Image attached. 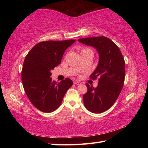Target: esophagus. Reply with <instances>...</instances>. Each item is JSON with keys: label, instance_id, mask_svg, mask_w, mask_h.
<instances>
[{"label": "esophagus", "instance_id": "1", "mask_svg": "<svg viewBox=\"0 0 148 148\" xmlns=\"http://www.w3.org/2000/svg\"><path fill=\"white\" fill-rule=\"evenodd\" d=\"M74 84H76V85H79V84H81V83H80V82H79V81H74Z\"/></svg>", "mask_w": 148, "mask_h": 148}]
</instances>
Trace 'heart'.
<instances>
[{
  "instance_id": "b5f03b06",
  "label": "heart",
  "mask_w": 148,
  "mask_h": 148,
  "mask_svg": "<svg viewBox=\"0 0 148 148\" xmlns=\"http://www.w3.org/2000/svg\"><path fill=\"white\" fill-rule=\"evenodd\" d=\"M85 51H90V52H92V50H91L89 48H83L81 49V53H83V52H85Z\"/></svg>"
}]
</instances>
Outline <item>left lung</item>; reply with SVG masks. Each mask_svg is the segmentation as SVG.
Here are the masks:
<instances>
[{
	"label": "left lung",
	"instance_id": "1",
	"mask_svg": "<svg viewBox=\"0 0 148 148\" xmlns=\"http://www.w3.org/2000/svg\"><path fill=\"white\" fill-rule=\"evenodd\" d=\"M93 47L99 55V64L90 75L92 79L99 77L96 88L86 83L88 91L83 95L85 108L93 113H101L114 104L121 93L125 77V62L120 49L106 37H86L77 40Z\"/></svg>",
	"mask_w": 148,
	"mask_h": 148
}]
</instances>
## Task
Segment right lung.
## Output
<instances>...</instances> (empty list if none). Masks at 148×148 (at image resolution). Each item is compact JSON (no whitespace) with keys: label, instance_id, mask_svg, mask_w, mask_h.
<instances>
[{"label":"right lung","instance_id":"1","mask_svg":"<svg viewBox=\"0 0 148 148\" xmlns=\"http://www.w3.org/2000/svg\"><path fill=\"white\" fill-rule=\"evenodd\" d=\"M75 40H48L34 46L26 56L21 71L23 88L31 103L44 112L58 108L67 90L73 84L69 78L56 83L51 71L60 64L64 53Z\"/></svg>","mask_w":148,"mask_h":148}]
</instances>
